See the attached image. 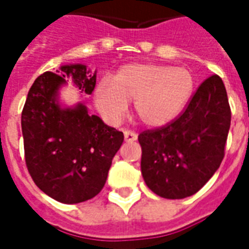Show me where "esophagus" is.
<instances>
[{
  "label": "esophagus",
  "instance_id": "esophagus-1",
  "mask_svg": "<svg viewBox=\"0 0 249 249\" xmlns=\"http://www.w3.org/2000/svg\"><path fill=\"white\" fill-rule=\"evenodd\" d=\"M124 136H125V141H128V142H132V141L137 140V135H136L135 132H130V130H125Z\"/></svg>",
  "mask_w": 249,
  "mask_h": 249
}]
</instances>
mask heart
I'll return each mask as SVG.
<instances>
[{
    "label": "heart",
    "mask_w": 249,
    "mask_h": 249,
    "mask_svg": "<svg viewBox=\"0 0 249 249\" xmlns=\"http://www.w3.org/2000/svg\"><path fill=\"white\" fill-rule=\"evenodd\" d=\"M193 90V76L184 68L159 64H129L113 80L98 82L94 100L98 110L112 121L128 112L129 101L142 124L160 128L183 112Z\"/></svg>",
    "instance_id": "obj_1"
}]
</instances>
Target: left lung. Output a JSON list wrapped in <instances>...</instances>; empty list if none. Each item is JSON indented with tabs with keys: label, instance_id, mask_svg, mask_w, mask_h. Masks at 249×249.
Wrapping results in <instances>:
<instances>
[{
	"label": "left lung",
	"instance_id": "left-lung-1",
	"mask_svg": "<svg viewBox=\"0 0 249 249\" xmlns=\"http://www.w3.org/2000/svg\"><path fill=\"white\" fill-rule=\"evenodd\" d=\"M230 126L224 82L213 74L197 88L178 119L139 135L141 173L148 188L172 200L200 191L224 159Z\"/></svg>",
	"mask_w": 249,
	"mask_h": 249
}]
</instances>
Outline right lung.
<instances>
[{
	"label": "right lung",
	"instance_id": "add662e5",
	"mask_svg": "<svg viewBox=\"0 0 249 249\" xmlns=\"http://www.w3.org/2000/svg\"><path fill=\"white\" fill-rule=\"evenodd\" d=\"M71 80L92 94L96 71L82 64L62 65L36 78L21 114L25 161L36 185L64 204L87 201L101 192L123 132L104 124L78 103L62 107L58 90Z\"/></svg>",
	"mask_w": 249,
	"mask_h": 249
}]
</instances>
